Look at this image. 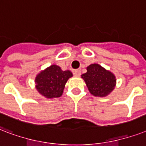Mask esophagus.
I'll return each mask as SVG.
<instances>
[{
	"label": "esophagus",
	"mask_w": 146,
	"mask_h": 146,
	"mask_svg": "<svg viewBox=\"0 0 146 146\" xmlns=\"http://www.w3.org/2000/svg\"><path fill=\"white\" fill-rule=\"evenodd\" d=\"M73 74H74V75L75 77H79L81 75V71L80 70H75L73 72Z\"/></svg>",
	"instance_id": "34e87169"
}]
</instances>
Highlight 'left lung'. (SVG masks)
Masks as SVG:
<instances>
[{"label":"left lung","mask_w":146,"mask_h":146,"mask_svg":"<svg viewBox=\"0 0 146 146\" xmlns=\"http://www.w3.org/2000/svg\"><path fill=\"white\" fill-rule=\"evenodd\" d=\"M91 94L105 97L113 90L116 78L113 74L105 70L98 64H92L87 68V72L81 75Z\"/></svg>","instance_id":"1"}]
</instances>
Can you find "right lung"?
<instances>
[{"label":"right lung","instance_id":"obj_1","mask_svg":"<svg viewBox=\"0 0 146 146\" xmlns=\"http://www.w3.org/2000/svg\"><path fill=\"white\" fill-rule=\"evenodd\" d=\"M72 77L70 71H62L58 65H53L39 73L36 78V89L46 98H59L68 79Z\"/></svg>","mask_w":146,"mask_h":146}]
</instances>
